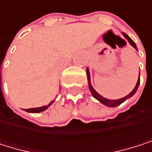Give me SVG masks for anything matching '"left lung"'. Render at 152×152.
Listing matches in <instances>:
<instances>
[{
    "label": "left lung",
    "instance_id": "obj_1",
    "mask_svg": "<svg viewBox=\"0 0 152 152\" xmlns=\"http://www.w3.org/2000/svg\"><path fill=\"white\" fill-rule=\"evenodd\" d=\"M123 34V36L129 40V44L131 45V46H133L134 48H136L137 50V47L136 46V44H135V42L127 35V34H125V33H122ZM86 73H87V78H88V84H89V89H90V91H91V94H92V96L96 99H98L99 102H101L103 105H105L106 106H109V107H115V106H120L121 103H123L125 100H127V99H129V98H131L136 92H137V89H138V86H139V84H140V72H139V77H138V80H137V84H136V86H135V88H134V90L129 94V95H127L126 97H124V98H122V99H107L106 98H104V97H102L100 94H99L96 91H95V89L91 86V76H90V71H89V69L87 68L86 69Z\"/></svg>",
    "mask_w": 152,
    "mask_h": 152
}]
</instances>
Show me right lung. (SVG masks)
I'll return each instance as SVG.
<instances>
[{
	"mask_svg": "<svg viewBox=\"0 0 152 152\" xmlns=\"http://www.w3.org/2000/svg\"><path fill=\"white\" fill-rule=\"evenodd\" d=\"M53 101H54V100H53L52 102H50L47 106H41V107H36V108H30V109H26L25 111L28 112V113H40V112H43V111L46 110L49 106H51V105L53 103Z\"/></svg>",
	"mask_w": 152,
	"mask_h": 152,
	"instance_id": "obj_1",
	"label": "right lung"
}]
</instances>
